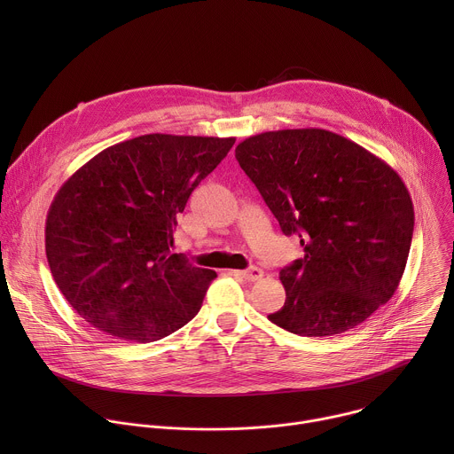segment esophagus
<instances>
[{"label": "esophagus", "instance_id": "esophagus-1", "mask_svg": "<svg viewBox=\"0 0 454 454\" xmlns=\"http://www.w3.org/2000/svg\"><path fill=\"white\" fill-rule=\"evenodd\" d=\"M239 277H242L244 280H249V282H256L261 280L264 277V271L258 270V268H249V270H244V271H239L237 273Z\"/></svg>", "mask_w": 454, "mask_h": 454}]
</instances>
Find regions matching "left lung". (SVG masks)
<instances>
[{"label": "left lung", "mask_w": 454, "mask_h": 454, "mask_svg": "<svg viewBox=\"0 0 454 454\" xmlns=\"http://www.w3.org/2000/svg\"><path fill=\"white\" fill-rule=\"evenodd\" d=\"M286 235L303 256L280 271L286 303L268 317L307 338L347 333L394 296L415 224L401 176L325 129H282L235 149Z\"/></svg>", "instance_id": "left-lung-1"}]
</instances>
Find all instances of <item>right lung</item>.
Returning <instances> with one entry per match:
<instances>
[{
  "mask_svg": "<svg viewBox=\"0 0 454 454\" xmlns=\"http://www.w3.org/2000/svg\"><path fill=\"white\" fill-rule=\"evenodd\" d=\"M235 138L144 135L72 174L46 215L50 271L91 327L151 343L196 316L217 277L172 253L176 215Z\"/></svg>",
  "mask_w": 454,
  "mask_h": 454,
  "instance_id": "right-lung-1",
  "label": "right lung"
}]
</instances>
